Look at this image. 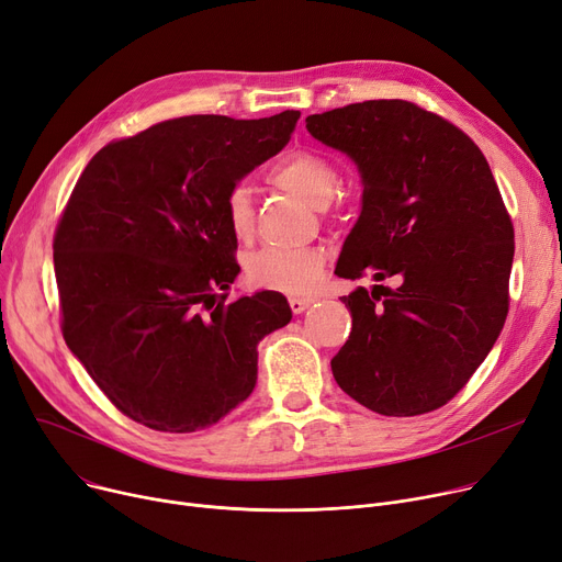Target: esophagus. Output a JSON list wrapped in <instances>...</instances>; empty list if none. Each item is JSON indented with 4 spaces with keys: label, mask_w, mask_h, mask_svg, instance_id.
<instances>
[{
    "label": "esophagus",
    "mask_w": 562,
    "mask_h": 562,
    "mask_svg": "<svg viewBox=\"0 0 562 562\" xmlns=\"http://www.w3.org/2000/svg\"><path fill=\"white\" fill-rule=\"evenodd\" d=\"M288 304H290V311L294 315H300V313H304L311 306V300H308V296H290Z\"/></svg>",
    "instance_id": "34e87169"
}]
</instances>
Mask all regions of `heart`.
Returning a JSON list of instances; mask_svg holds the SVG:
<instances>
[{
    "mask_svg": "<svg viewBox=\"0 0 562 562\" xmlns=\"http://www.w3.org/2000/svg\"><path fill=\"white\" fill-rule=\"evenodd\" d=\"M272 181L304 196L317 209H328L340 188V172L326 156L300 149L281 160L272 170ZM222 215L231 234L245 240L254 231L251 190L245 183H234L222 196ZM324 249L319 247H266L251 254L245 262L247 281L258 290L306 292L315 285Z\"/></svg>",
    "mask_w": 562,
    "mask_h": 562,
    "instance_id": "b5f03b06",
    "label": "heart"
}]
</instances>
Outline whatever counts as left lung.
<instances>
[{
  "instance_id": "8db88e82",
  "label": "left lung",
  "mask_w": 562,
  "mask_h": 562,
  "mask_svg": "<svg viewBox=\"0 0 562 562\" xmlns=\"http://www.w3.org/2000/svg\"><path fill=\"white\" fill-rule=\"evenodd\" d=\"M306 128L362 177L336 274L397 279L342 296L351 334L334 376L379 415L431 413L465 387L508 315L515 231L499 186L465 131L406 99L308 115Z\"/></svg>"
}]
</instances>
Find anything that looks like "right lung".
I'll list each match as a JSON object with an SVG mask.
<instances>
[{"mask_svg":"<svg viewBox=\"0 0 562 562\" xmlns=\"http://www.w3.org/2000/svg\"><path fill=\"white\" fill-rule=\"evenodd\" d=\"M300 115L165 120L86 165L54 231L60 331L122 415L192 434L251 394L256 345L292 313L272 290L226 302L240 266L222 196Z\"/></svg>","mask_w":562,"mask_h":562,"instance_id":"right-lung-1","label":"right lung"}]
</instances>
